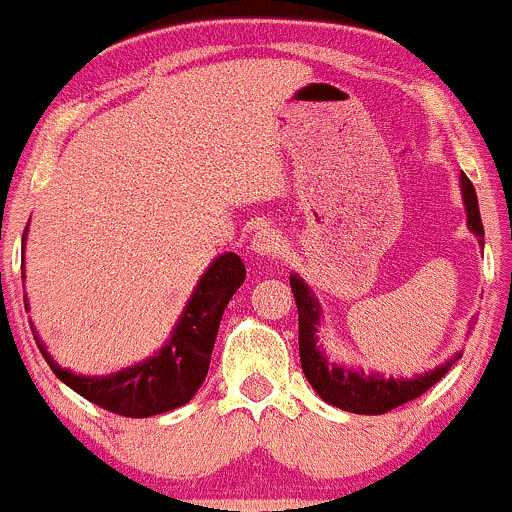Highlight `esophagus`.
<instances>
[{"label": "esophagus", "instance_id": "obj_1", "mask_svg": "<svg viewBox=\"0 0 512 512\" xmlns=\"http://www.w3.org/2000/svg\"><path fill=\"white\" fill-rule=\"evenodd\" d=\"M283 249V239L276 229L266 227V229H258L254 241H251V251L261 258H276Z\"/></svg>", "mask_w": 512, "mask_h": 512}]
</instances>
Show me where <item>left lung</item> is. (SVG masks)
<instances>
[{
	"label": "left lung",
	"instance_id": "1",
	"mask_svg": "<svg viewBox=\"0 0 512 512\" xmlns=\"http://www.w3.org/2000/svg\"><path fill=\"white\" fill-rule=\"evenodd\" d=\"M461 200H464L466 224L478 244L483 246V224L478 212V197L471 180L461 173ZM290 288H293L295 302H298L300 317V364L302 373L315 388L324 403L334 408L356 412V415H383V412L400 408L410 400L420 398L425 390H430L444 373L461 359V351H456L452 359L425 373H417L412 378H393L383 373H366L364 368H349L346 364L329 361L320 344L322 327V307L320 300L310 290V285L298 273H290Z\"/></svg>",
	"mask_w": 512,
	"mask_h": 512
}]
</instances>
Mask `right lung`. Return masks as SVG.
Instances as JSON below:
<instances>
[{"label": "right lung", "instance_id": "add662e5", "mask_svg": "<svg viewBox=\"0 0 512 512\" xmlns=\"http://www.w3.org/2000/svg\"><path fill=\"white\" fill-rule=\"evenodd\" d=\"M21 278H24V268H21ZM244 278V263L232 251L214 258L210 268L197 280L168 342L148 359L109 373V376H82L70 368H60L58 361H53V356L46 351L36 329H31L53 373L82 398L124 417L161 415L188 403L197 388L205 383L224 307L244 283ZM24 302L29 310V300L24 298Z\"/></svg>", "mask_w": 512, "mask_h": 512}]
</instances>
